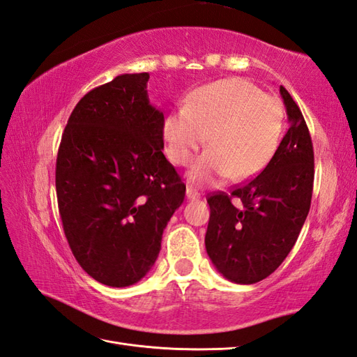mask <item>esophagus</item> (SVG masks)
<instances>
[{
    "label": "esophagus",
    "mask_w": 357,
    "mask_h": 357,
    "mask_svg": "<svg viewBox=\"0 0 357 357\" xmlns=\"http://www.w3.org/2000/svg\"><path fill=\"white\" fill-rule=\"evenodd\" d=\"M185 195H187V199H197L199 196H201V195H199V193L196 192V190H195L192 185H188V187H187V190H185Z\"/></svg>",
    "instance_id": "obj_1"
}]
</instances>
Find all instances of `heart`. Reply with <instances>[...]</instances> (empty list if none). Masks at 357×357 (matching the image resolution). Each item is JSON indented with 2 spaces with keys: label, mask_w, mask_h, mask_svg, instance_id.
I'll use <instances>...</instances> for the list:
<instances>
[{
  "label": "heart",
  "mask_w": 357,
  "mask_h": 357,
  "mask_svg": "<svg viewBox=\"0 0 357 357\" xmlns=\"http://www.w3.org/2000/svg\"><path fill=\"white\" fill-rule=\"evenodd\" d=\"M284 112L277 97L243 79H223L196 89L185 106L170 112L162 124L165 153L176 165L192 162L190 179L211 184L227 176L243 181L261 172L278 151Z\"/></svg>",
  "instance_id": "b5f03b06"
}]
</instances>
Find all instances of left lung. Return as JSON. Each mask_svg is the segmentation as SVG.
I'll use <instances>...</instances> for the list:
<instances>
[{
    "label": "left lung",
    "mask_w": 357,
    "mask_h": 357,
    "mask_svg": "<svg viewBox=\"0 0 357 357\" xmlns=\"http://www.w3.org/2000/svg\"><path fill=\"white\" fill-rule=\"evenodd\" d=\"M280 94L289 126L261 173L231 193L206 197L205 248L229 281L254 284L275 271L294 248L310 210L314 156L309 128L284 86Z\"/></svg>",
    "instance_id": "1"
}]
</instances>
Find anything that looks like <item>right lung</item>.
<instances>
[{"label":"right lung","mask_w":357,"mask_h":357,"mask_svg":"<svg viewBox=\"0 0 357 357\" xmlns=\"http://www.w3.org/2000/svg\"><path fill=\"white\" fill-rule=\"evenodd\" d=\"M149 73L121 74L74 107L56 160V195L73 255L112 287L151 271L185 184L162 153L164 114L149 103Z\"/></svg>","instance_id":"add662e5"}]
</instances>
